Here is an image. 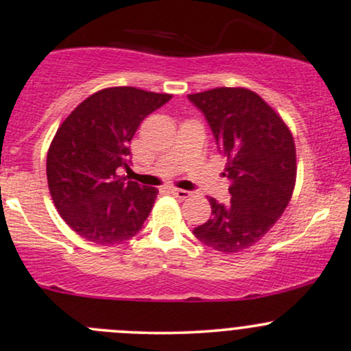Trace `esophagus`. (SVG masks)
Wrapping results in <instances>:
<instances>
[{"label":"esophagus","mask_w":351,"mask_h":351,"mask_svg":"<svg viewBox=\"0 0 351 351\" xmlns=\"http://www.w3.org/2000/svg\"><path fill=\"white\" fill-rule=\"evenodd\" d=\"M170 193L171 195H175L178 199H188L191 198L193 195L191 191H186V189H180V188H170Z\"/></svg>","instance_id":"obj_1"}]
</instances>
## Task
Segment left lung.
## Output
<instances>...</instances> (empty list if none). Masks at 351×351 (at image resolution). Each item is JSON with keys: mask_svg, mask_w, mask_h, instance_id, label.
Instances as JSON below:
<instances>
[{"mask_svg": "<svg viewBox=\"0 0 351 351\" xmlns=\"http://www.w3.org/2000/svg\"><path fill=\"white\" fill-rule=\"evenodd\" d=\"M206 117L231 180L228 204L209 198L211 217L193 229L204 245L236 254L259 243L292 198L297 178L291 128L256 92L217 87L189 94Z\"/></svg>", "mask_w": 351, "mask_h": 351, "instance_id": "left-lung-1", "label": "left lung"}]
</instances>
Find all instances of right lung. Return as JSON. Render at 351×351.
Instances as JSON below:
<instances>
[{
    "label": "right lung",
    "mask_w": 351,
    "mask_h": 351,
    "mask_svg": "<svg viewBox=\"0 0 351 351\" xmlns=\"http://www.w3.org/2000/svg\"><path fill=\"white\" fill-rule=\"evenodd\" d=\"M170 99L136 87L102 88L60 123L47 150V184L60 217L80 237L110 245L142 229L158 189L119 170H130V142L142 120Z\"/></svg>",
    "instance_id": "obj_1"
}]
</instances>
